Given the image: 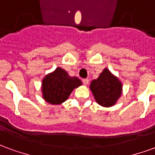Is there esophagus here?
I'll return each mask as SVG.
<instances>
[{
	"label": "esophagus",
	"instance_id": "34e87169",
	"mask_svg": "<svg viewBox=\"0 0 155 155\" xmlns=\"http://www.w3.org/2000/svg\"><path fill=\"white\" fill-rule=\"evenodd\" d=\"M82 82H83V84H84V85H87V84H89V80H88V79H83V80H82Z\"/></svg>",
	"mask_w": 155,
	"mask_h": 155
}]
</instances>
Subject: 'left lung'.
I'll return each instance as SVG.
<instances>
[{
    "label": "left lung",
    "instance_id": "obj_1",
    "mask_svg": "<svg viewBox=\"0 0 155 155\" xmlns=\"http://www.w3.org/2000/svg\"><path fill=\"white\" fill-rule=\"evenodd\" d=\"M94 100L103 107H111L116 104L122 94V83L115 75L104 68L96 80L90 85Z\"/></svg>",
    "mask_w": 155,
    "mask_h": 155
}]
</instances>
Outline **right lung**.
<instances>
[{
	"mask_svg": "<svg viewBox=\"0 0 155 155\" xmlns=\"http://www.w3.org/2000/svg\"><path fill=\"white\" fill-rule=\"evenodd\" d=\"M81 84V80L71 77L64 70L58 67L42 80V97L49 104H62L69 98L71 92Z\"/></svg>",
	"mask_w": 155,
	"mask_h": 155,
	"instance_id": "right-lung-1",
	"label": "right lung"
}]
</instances>
